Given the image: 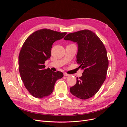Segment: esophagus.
Returning a JSON list of instances; mask_svg holds the SVG:
<instances>
[{"instance_id": "34e87169", "label": "esophagus", "mask_w": 127, "mask_h": 127, "mask_svg": "<svg viewBox=\"0 0 127 127\" xmlns=\"http://www.w3.org/2000/svg\"><path fill=\"white\" fill-rule=\"evenodd\" d=\"M64 76H66V77H67V76H69V75L68 74H66V73H64Z\"/></svg>"}]
</instances>
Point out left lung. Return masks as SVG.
<instances>
[{"label": "left lung", "mask_w": 127, "mask_h": 127, "mask_svg": "<svg viewBox=\"0 0 127 127\" xmlns=\"http://www.w3.org/2000/svg\"><path fill=\"white\" fill-rule=\"evenodd\" d=\"M65 40L75 42L78 46L76 62L83 70L77 78L70 93L82 99L92 97L97 93L106 78L109 61L106 49L95 33L84 30L67 34Z\"/></svg>", "instance_id": "obj_1"}]
</instances>
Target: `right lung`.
I'll use <instances>...</instances> for the list:
<instances>
[{
    "label": "right lung",
    "instance_id": "add662e5",
    "mask_svg": "<svg viewBox=\"0 0 127 127\" xmlns=\"http://www.w3.org/2000/svg\"><path fill=\"white\" fill-rule=\"evenodd\" d=\"M66 34L41 29L31 34L22 46L18 57L19 71L25 87L35 97L50 95L57 80L64 76L62 72L45 69L44 64L51 57L53 43Z\"/></svg>",
    "mask_w": 127,
    "mask_h": 127
}]
</instances>
